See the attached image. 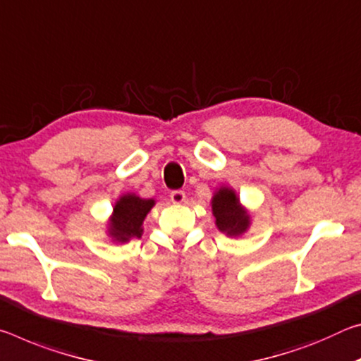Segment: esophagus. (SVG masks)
Here are the masks:
<instances>
[{
  "instance_id": "esophagus-1",
  "label": "esophagus",
  "mask_w": 361,
  "mask_h": 361,
  "mask_svg": "<svg viewBox=\"0 0 361 361\" xmlns=\"http://www.w3.org/2000/svg\"><path fill=\"white\" fill-rule=\"evenodd\" d=\"M171 202H173L174 204H182L185 202V193L182 190H176L171 193Z\"/></svg>"
}]
</instances>
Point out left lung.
<instances>
[{
	"label": "left lung",
	"mask_w": 361,
	"mask_h": 361,
	"mask_svg": "<svg viewBox=\"0 0 361 361\" xmlns=\"http://www.w3.org/2000/svg\"><path fill=\"white\" fill-rule=\"evenodd\" d=\"M211 211L219 232L227 236H241L251 227V214L241 204L240 197L232 187L221 185L211 198Z\"/></svg>",
	"instance_id": "left-lung-1"
}]
</instances>
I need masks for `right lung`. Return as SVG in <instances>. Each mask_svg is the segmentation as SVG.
I'll return each instance as SVG.
<instances>
[{
    "instance_id": "1",
    "label": "right lung",
    "mask_w": 361,
    "mask_h": 361,
    "mask_svg": "<svg viewBox=\"0 0 361 361\" xmlns=\"http://www.w3.org/2000/svg\"><path fill=\"white\" fill-rule=\"evenodd\" d=\"M155 204L153 198H142L131 192L118 197L107 221L109 238L115 243H128L133 238H140L145 217Z\"/></svg>"
}]
</instances>
